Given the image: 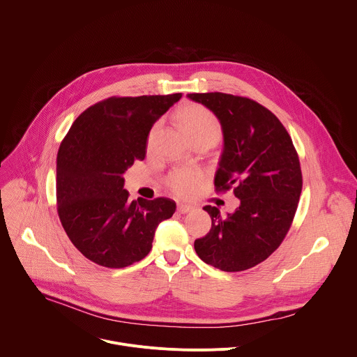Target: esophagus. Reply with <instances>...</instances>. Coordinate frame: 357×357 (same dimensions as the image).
I'll list each match as a JSON object with an SVG mask.
<instances>
[{"mask_svg":"<svg viewBox=\"0 0 357 357\" xmlns=\"http://www.w3.org/2000/svg\"><path fill=\"white\" fill-rule=\"evenodd\" d=\"M190 211H192V206H189V205H183V203H179V205H178V212L181 215H185V213H188Z\"/></svg>","mask_w":357,"mask_h":357,"instance_id":"obj_1","label":"esophagus"}]
</instances>
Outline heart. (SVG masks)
<instances>
[{
  "instance_id": "obj_1",
  "label": "heart",
  "mask_w": 357,
  "mask_h": 357,
  "mask_svg": "<svg viewBox=\"0 0 357 357\" xmlns=\"http://www.w3.org/2000/svg\"><path fill=\"white\" fill-rule=\"evenodd\" d=\"M179 120L183 130L188 132L192 141L208 139L213 144L219 139L222 134V126L216 116L206 107L199 105H189L183 107L179 113ZM158 124L154 126L151 135L155 132ZM203 181V172L193 168L175 169L169 174L167 179L168 188L181 197H188L193 195L199 183Z\"/></svg>"
}]
</instances>
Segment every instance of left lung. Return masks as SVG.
I'll list each match as a JSON object with an SVG mask.
<instances>
[{"label":"left lung","instance_id":"8db88e82","mask_svg":"<svg viewBox=\"0 0 357 357\" xmlns=\"http://www.w3.org/2000/svg\"><path fill=\"white\" fill-rule=\"evenodd\" d=\"M220 121L223 152L215 175L216 190L240 199L233 213L222 216L205 206L211 231L195 240L199 259L227 273L260 264L280 247L294 220L302 174L292 139L281 121L247 97L226 93H192Z\"/></svg>","mask_w":357,"mask_h":357}]
</instances>
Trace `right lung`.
Returning <instances> with one entry per match:
<instances>
[{
	"instance_id": "right-lung-1",
	"label": "right lung",
	"mask_w": 357,
	"mask_h": 357,
	"mask_svg": "<svg viewBox=\"0 0 357 357\" xmlns=\"http://www.w3.org/2000/svg\"><path fill=\"white\" fill-rule=\"evenodd\" d=\"M182 97H110L84 110L63 138L56 160V203L62 226L90 261L124 268L152 248L155 230L172 218L168 197L128 200L124 172L142 161L154 123Z\"/></svg>"
}]
</instances>
